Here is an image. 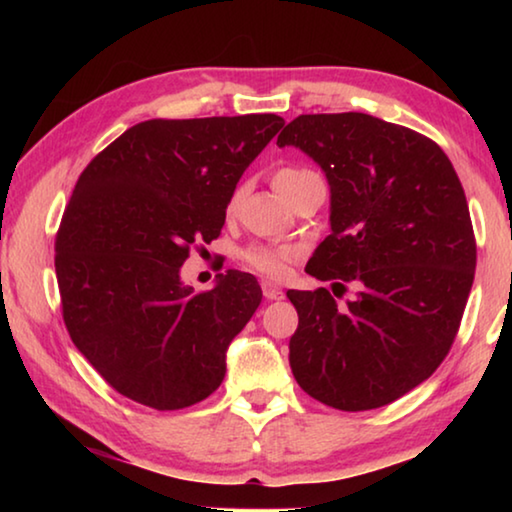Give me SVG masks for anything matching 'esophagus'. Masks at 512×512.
<instances>
[{
	"instance_id": "esophagus-1",
	"label": "esophagus",
	"mask_w": 512,
	"mask_h": 512,
	"mask_svg": "<svg viewBox=\"0 0 512 512\" xmlns=\"http://www.w3.org/2000/svg\"><path fill=\"white\" fill-rule=\"evenodd\" d=\"M262 291H264V298H266V300H282V298H284L282 287H277V284L268 282V280L262 282Z\"/></svg>"
}]
</instances>
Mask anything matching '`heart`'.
Wrapping results in <instances>:
<instances>
[{
	"instance_id": "obj_1",
	"label": "heart",
	"mask_w": 512,
	"mask_h": 512,
	"mask_svg": "<svg viewBox=\"0 0 512 512\" xmlns=\"http://www.w3.org/2000/svg\"><path fill=\"white\" fill-rule=\"evenodd\" d=\"M305 173H307V169H298V167L277 169L273 173V187L280 192V196H284L287 194V189L296 183L300 176H305ZM239 198H241V189H237V192L232 194L230 203H228V212L237 210ZM293 257H296V248H289V246H253L244 253V259L248 266H253L255 271L273 275V277H280L287 273L291 262H293Z\"/></svg>"
}]
</instances>
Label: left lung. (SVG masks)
Segmentation results:
<instances>
[{"label":"left lung","mask_w":512,"mask_h":512,"mask_svg":"<svg viewBox=\"0 0 512 512\" xmlns=\"http://www.w3.org/2000/svg\"><path fill=\"white\" fill-rule=\"evenodd\" d=\"M323 169L329 235L307 273L327 289L287 291L289 341L302 391L341 411L395 402L433 375L452 348L476 268L465 192L436 142L363 112L300 115L277 135Z\"/></svg>","instance_id":"8db88e82"}]
</instances>
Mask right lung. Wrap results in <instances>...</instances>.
<instances>
[{
  "label": "right lung",
  "instance_id": "right-lung-1",
  "mask_svg": "<svg viewBox=\"0 0 512 512\" xmlns=\"http://www.w3.org/2000/svg\"><path fill=\"white\" fill-rule=\"evenodd\" d=\"M282 126L277 115L142 121L81 173L56 237L63 318L128 400L176 411L221 386L262 289L230 268L196 293L180 268L189 246L219 237L239 178Z\"/></svg>",
  "mask_w": 512,
  "mask_h": 512
}]
</instances>
